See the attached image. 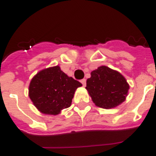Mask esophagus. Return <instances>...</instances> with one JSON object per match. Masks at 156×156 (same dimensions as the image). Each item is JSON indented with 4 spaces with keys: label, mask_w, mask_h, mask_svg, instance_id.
Returning <instances> with one entry per match:
<instances>
[{
    "label": "esophagus",
    "mask_w": 156,
    "mask_h": 156,
    "mask_svg": "<svg viewBox=\"0 0 156 156\" xmlns=\"http://www.w3.org/2000/svg\"><path fill=\"white\" fill-rule=\"evenodd\" d=\"M81 82H82V84L83 85V86H86V79H85V78H83V79H82V80H81Z\"/></svg>",
    "instance_id": "esophagus-1"
}]
</instances>
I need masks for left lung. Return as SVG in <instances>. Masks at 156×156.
Returning a JSON list of instances; mask_svg holds the SVG:
<instances>
[{"mask_svg": "<svg viewBox=\"0 0 156 156\" xmlns=\"http://www.w3.org/2000/svg\"><path fill=\"white\" fill-rule=\"evenodd\" d=\"M86 89L97 106L112 108L125 101L129 86L119 72L102 66L91 72Z\"/></svg>", "mask_w": 156, "mask_h": 156, "instance_id": "obj_1", "label": "left lung"}]
</instances>
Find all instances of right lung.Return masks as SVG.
I'll return each mask as SVG.
<instances>
[{
    "label": "right lung",
    "mask_w": 156,
    "mask_h": 156,
    "mask_svg": "<svg viewBox=\"0 0 156 156\" xmlns=\"http://www.w3.org/2000/svg\"><path fill=\"white\" fill-rule=\"evenodd\" d=\"M80 86L81 82L68 77L56 66L41 70L31 79L29 97L40 112L57 115L70 106L74 92Z\"/></svg>",
    "instance_id": "obj_1"
}]
</instances>
